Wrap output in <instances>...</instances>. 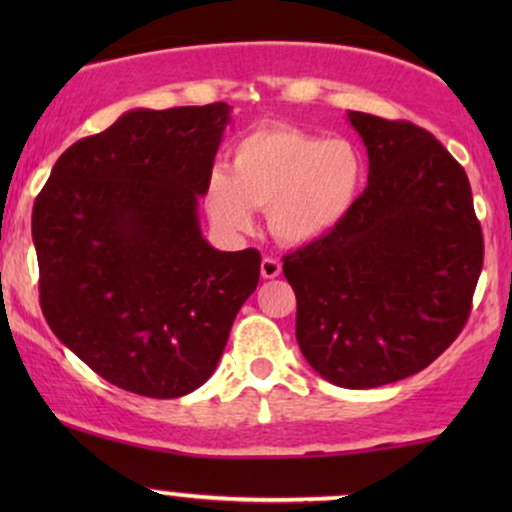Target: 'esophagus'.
Segmentation results:
<instances>
[{
    "label": "esophagus",
    "mask_w": 512,
    "mask_h": 512,
    "mask_svg": "<svg viewBox=\"0 0 512 512\" xmlns=\"http://www.w3.org/2000/svg\"><path fill=\"white\" fill-rule=\"evenodd\" d=\"M260 274L264 279H276L281 274V262L274 260V257H264L260 264Z\"/></svg>",
    "instance_id": "obj_1"
}]
</instances>
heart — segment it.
Masks as SVG:
<instances>
[{
    "mask_svg": "<svg viewBox=\"0 0 512 512\" xmlns=\"http://www.w3.org/2000/svg\"><path fill=\"white\" fill-rule=\"evenodd\" d=\"M366 180V158L356 144L296 127H264L233 146V173L211 170L204 204L221 231H250L260 207L281 243L310 245L344 226Z\"/></svg>",
    "mask_w": 512,
    "mask_h": 512,
    "instance_id": "1",
    "label": "heart"
}]
</instances>
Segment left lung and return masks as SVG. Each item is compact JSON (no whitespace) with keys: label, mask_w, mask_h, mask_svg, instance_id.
<instances>
[{"label":"left lung","mask_w":512,"mask_h":512,"mask_svg":"<svg viewBox=\"0 0 512 512\" xmlns=\"http://www.w3.org/2000/svg\"><path fill=\"white\" fill-rule=\"evenodd\" d=\"M368 187L342 228L284 257L296 339L332 385L409 378L455 342L472 310L484 238L460 163L426 129L349 110Z\"/></svg>","instance_id":"obj_1"}]
</instances>
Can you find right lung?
<instances>
[{
  "label": "right lung",
  "instance_id": "1",
  "mask_svg": "<svg viewBox=\"0 0 512 512\" xmlns=\"http://www.w3.org/2000/svg\"><path fill=\"white\" fill-rule=\"evenodd\" d=\"M231 105L137 108L57 158L33 204L40 308L101 378L173 399L214 373L260 252L204 240L207 190Z\"/></svg>",
  "mask_w": 512,
  "mask_h": 512
}]
</instances>
